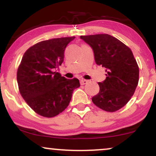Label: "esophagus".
<instances>
[{
	"instance_id": "34e87169",
	"label": "esophagus",
	"mask_w": 156,
	"mask_h": 156,
	"mask_svg": "<svg viewBox=\"0 0 156 156\" xmlns=\"http://www.w3.org/2000/svg\"><path fill=\"white\" fill-rule=\"evenodd\" d=\"M80 84H81V85H84V84H87V83H88V80L81 79L80 80Z\"/></svg>"
}]
</instances>
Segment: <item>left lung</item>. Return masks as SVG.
I'll return each instance as SVG.
<instances>
[{"mask_svg":"<svg viewBox=\"0 0 156 156\" xmlns=\"http://www.w3.org/2000/svg\"><path fill=\"white\" fill-rule=\"evenodd\" d=\"M92 48L98 65L105 68L106 78L99 82L100 92L92 98L94 105L114 112L127 104L139 82V69L133 53L119 39L109 34L80 36Z\"/></svg>","mask_w":156,"mask_h":156,"instance_id":"1","label":"left lung"}]
</instances>
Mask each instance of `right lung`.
Here are the masks:
<instances>
[{
	"label": "right lung",
	"instance_id": "add662e5",
	"mask_svg": "<svg viewBox=\"0 0 156 156\" xmlns=\"http://www.w3.org/2000/svg\"><path fill=\"white\" fill-rule=\"evenodd\" d=\"M76 37H62L38 42L23 55L17 73L21 95L37 114L53 117L69 105L77 78L67 79L56 69L64 62L66 47Z\"/></svg>",
	"mask_w": 156,
	"mask_h": 156
}]
</instances>
